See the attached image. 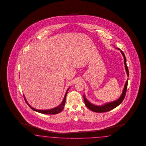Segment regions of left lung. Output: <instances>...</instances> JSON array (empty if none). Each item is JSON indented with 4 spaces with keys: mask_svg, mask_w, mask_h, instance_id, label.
I'll return each mask as SVG.
<instances>
[{
    "mask_svg": "<svg viewBox=\"0 0 146 146\" xmlns=\"http://www.w3.org/2000/svg\"><path fill=\"white\" fill-rule=\"evenodd\" d=\"M116 49L120 50V49H119V48H116ZM120 52H121V53H122V54L124 57L125 67V70H126V73H127V75L128 77L129 76V72H128V67H127V65H126V59L124 52L121 50H120ZM128 80V79H127L125 84L122 94L121 95L120 97L118 100H117L116 101H113V102H109V103H106V104H104L102 106H95V105H94L93 104H92L91 103L89 102L88 101L84 95V98L85 105L88 108L89 110L94 111V112H107V111H110L112 110V109H115V108H116L117 106H118L119 104H120L121 103L123 102V101L124 100L125 95H126V93L127 88Z\"/></svg>",
    "mask_w": 146,
    "mask_h": 146,
    "instance_id": "obj_1",
    "label": "left lung"
}]
</instances>
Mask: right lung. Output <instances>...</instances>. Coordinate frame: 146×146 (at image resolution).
Segmentation results:
<instances>
[{"mask_svg": "<svg viewBox=\"0 0 146 146\" xmlns=\"http://www.w3.org/2000/svg\"><path fill=\"white\" fill-rule=\"evenodd\" d=\"M70 88H68V89L67 90L66 92V94H65V96H64V99H63V101H62V103H61L59 106H57V107H56V108H54L51 109H49V110H37V109H36L35 108H33V107H31V106L28 104V103L27 101L26 100V98H25V96H24V98H25V100L26 101L27 104L31 108L32 110H33L34 111H35L36 112H38L40 113H42V114H45V115H55V114H57V113H60V112L63 110V109H64V106H65V104L67 94V92H68V91Z\"/></svg>", "mask_w": 146, "mask_h": 146, "instance_id": "obj_1", "label": "right lung"}]
</instances>
